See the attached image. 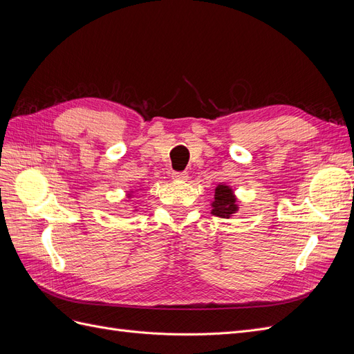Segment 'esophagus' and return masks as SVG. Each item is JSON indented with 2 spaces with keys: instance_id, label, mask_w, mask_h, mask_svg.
Returning <instances> with one entry per match:
<instances>
[{
  "instance_id": "esophagus-1",
  "label": "esophagus",
  "mask_w": 354,
  "mask_h": 354,
  "mask_svg": "<svg viewBox=\"0 0 354 354\" xmlns=\"http://www.w3.org/2000/svg\"><path fill=\"white\" fill-rule=\"evenodd\" d=\"M171 177H173L174 180L183 181V180H187V173H186V171H174V173L171 174Z\"/></svg>"
}]
</instances>
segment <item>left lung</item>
<instances>
[{"label": "left lung", "instance_id": "1", "mask_svg": "<svg viewBox=\"0 0 354 354\" xmlns=\"http://www.w3.org/2000/svg\"><path fill=\"white\" fill-rule=\"evenodd\" d=\"M238 209L236 205V199H234L232 189L229 186H223L220 185L216 189V195H214V202H212V214L217 217H230V214Z\"/></svg>", "mask_w": 354, "mask_h": 354}]
</instances>
